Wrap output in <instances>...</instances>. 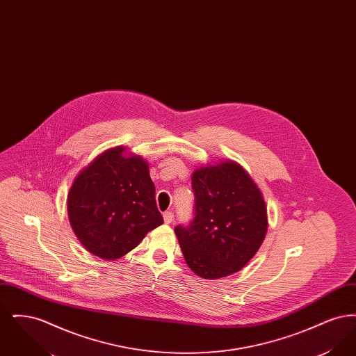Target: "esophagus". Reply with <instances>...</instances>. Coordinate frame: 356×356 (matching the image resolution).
<instances>
[{
    "mask_svg": "<svg viewBox=\"0 0 356 356\" xmlns=\"http://www.w3.org/2000/svg\"><path fill=\"white\" fill-rule=\"evenodd\" d=\"M163 218H164L165 224H170L172 220H173V213H172L170 211H167V212H164V213H163Z\"/></svg>",
    "mask_w": 356,
    "mask_h": 356,
    "instance_id": "esophagus-1",
    "label": "esophagus"
}]
</instances>
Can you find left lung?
<instances>
[{
	"label": "left lung",
	"instance_id": "1",
	"mask_svg": "<svg viewBox=\"0 0 356 356\" xmlns=\"http://www.w3.org/2000/svg\"><path fill=\"white\" fill-rule=\"evenodd\" d=\"M195 218L175 234L188 267L215 280L238 272L259 251L267 229V205L250 173L234 160L193 170Z\"/></svg>",
	"mask_w": 356,
	"mask_h": 356
}]
</instances>
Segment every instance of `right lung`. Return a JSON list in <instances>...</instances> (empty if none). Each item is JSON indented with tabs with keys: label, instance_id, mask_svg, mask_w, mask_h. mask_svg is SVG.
I'll list each match as a JSON object with an SVG mask.
<instances>
[{
	"label": "right lung",
	"instance_id": "obj_1",
	"mask_svg": "<svg viewBox=\"0 0 356 356\" xmlns=\"http://www.w3.org/2000/svg\"><path fill=\"white\" fill-rule=\"evenodd\" d=\"M68 218L85 250L102 260L131 252L164 220L148 161L113 147L79 172L69 189Z\"/></svg>",
	"mask_w": 356,
	"mask_h": 356
}]
</instances>
